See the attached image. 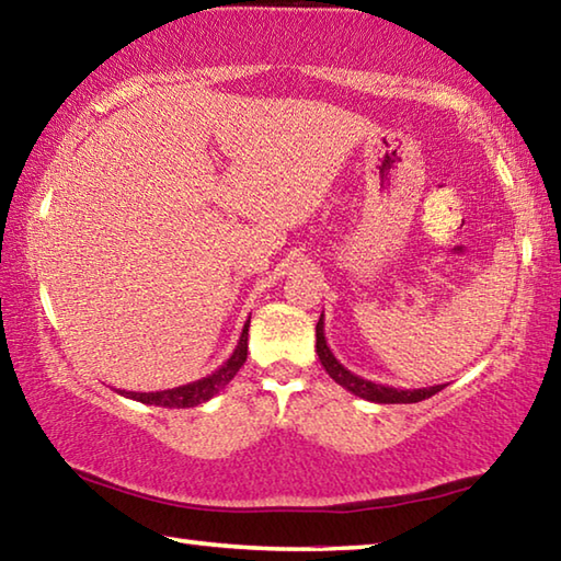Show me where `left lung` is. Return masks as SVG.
Listing matches in <instances>:
<instances>
[{"label":"left lung","instance_id":"1","mask_svg":"<svg viewBox=\"0 0 561 561\" xmlns=\"http://www.w3.org/2000/svg\"><path fill=\"white\" fill-rule=\"evenodd\" d=\"M317 354H319L321 366L327 368V374L334 378L339 386H344L346 391H351L358 398H366V401H371V403H417L445 388V383L443 386H425V388H393V386L368 381V378H360L354 371H348V368L341 364L334 354H331V348L327 344L324 314H321L317 321Z\"/></svg>","mask_w":561,"mask_h":561}]
</instances>
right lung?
I'll return each mask as SVG.
<instances>
[{
    "instance_id": "1",
    "label": "right lung",
    "mask_w": 561,
    "mask_h": 561,
    "mask_svg": "<svg viewBox=\"0 0 561 561\" xmlns=\"http://www.w3.org/2000/svg\"><path fill=\"white\" fill-rule=\"evenodd\" d=\"M247 331H250V319L244 321L240 341L232 351V356L225 360V364L213 371L210 376L201 378V381L178 386V388H168V391H150V393H136V391H121V396L133 398V401L148 403V405H163V408H193L201 405L205 401H210L213 396H217L222 388L232 381L240 371L242 364L247 360Z\"/></svg>"
}]
</instances>
